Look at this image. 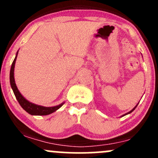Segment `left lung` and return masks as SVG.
I'll list each match as a JSON object with an SVG mask.
<instances>
[{"label": "left lung", "instance_id": "1", "mask_svg": "<svg viewBox=\"0 0 158 158\" xmlns=\"http://www.w3.org/2000/svg\"><path fill=\"white\" fill-rule=\"evenodd\" d=\"M138 104H137V105H136V106H135V107H134V108H133V109H132V110H130V111H129V112H128V113H127V114H124V115H123V116H125V115H127V114H130V113H132V111H133V110H135V109L136 108V107H137V106H138Z\"/></svg>", "mask_w": 158, "mask_h": 158}]
</instances>
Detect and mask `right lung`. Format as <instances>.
Returning a JSON list of instances; mask_svg holds the SVG:
<instances>
[{
  "label": "right lung",
  "mask_w": 158,
  "mask_h": 158,
  "mask_svg": "<svg viewBox=\"0 0 158 158\" xmlns=\"http://www.w3.org/2000/svg\"><path fill=\"white\" fill-rule=\"evenodd\" d=\"M18 52L16 53V57H15L14 60H13L12 66L10 68V85L12 88L13 93H14L15 96H16V100L18 101L19 104H20L21 107H23L27 113H29L31 115H39V116H45L48 115V114H52L54 111H56L60 107H62L64 105V103L59 104L57 106H54V107H43V106L37 105V104H32V103L29 102V101L26 100L24 97L20 94V92L18 90L17 87H16V83H15L14 79V67H15V63H16V57H17Z\"/></svg>",
  "instance_id": "obj_1"
}]
</instances>
